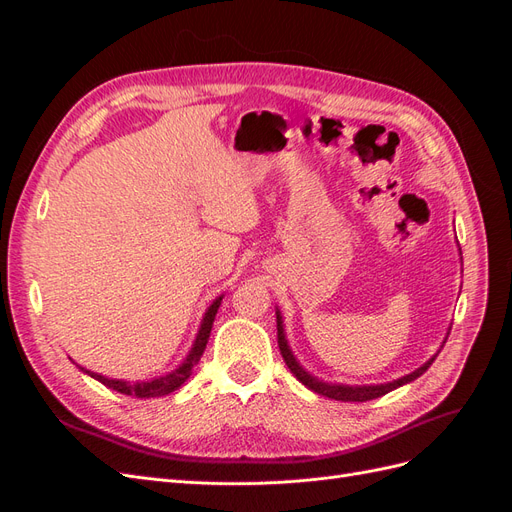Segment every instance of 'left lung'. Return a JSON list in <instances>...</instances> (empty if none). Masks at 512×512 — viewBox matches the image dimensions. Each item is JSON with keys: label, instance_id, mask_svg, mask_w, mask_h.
<instances>
[{"label": "left lung", "instance_id": "8db88e82", "mask_svg": "<svg viewBox=\"0 0 512 512\" xmlns=\"http://www.w3.org/2000/svg\"><path fill=\"white\" fill-rule=\"evenodd\" d=\"M277 344H280V352L284 356L288 369L292 371L294 376H297L299 382H303L307 389H312L314 393L324 395V397H329V399H337V401H369V399L382 397L386 393H391L393 389H397V386L406 384V382H412L418 376H423L425 371L429 369V365L436 361V356H433V359H429L423 367H418L416 371H412V374L399 378L395 382H389V384H378V386H344V384L320 382L314 376H309L307 371L297 363V359H294V356H292V352L288 348V342H286V337H284V327H282V316L280 314H277Z\"/></svg>", "mask_w": 512, "mask_h": 512}]
</instances>
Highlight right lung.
I'll return each instance as SVG.
<instances>
[{"label":"right lung","instance_id":"1","mask_svg":"<svg viewBox=\"0 0 512 512\" xmlns=\"http://www.w3.org/2000/svg\"><path fill=\"white\" fill-rule=\"evenodd\" d=\"M220 303H222V297L215 299L211 303V307L207 309V314L203 318V324H200V331L196 335V342H194V348L190 352L188 359H185V363L175 369L173 374H168L164 378H156V380H149V382H136V384H130V382H123V380H111V378H104V376H98L94 374V371H87L83 369L85 374H89L91 378L100 380L104 386H108V389H113L121 395H132V397H162V395H168L177 391L179 386L190 378L192 374V367L200 361V356H203L205 348H207V342H209V335H211V327H213V320H215V314H218L220 309Z\"/></svg>","mask_w":512,"mask_h":512}]
</instances>
